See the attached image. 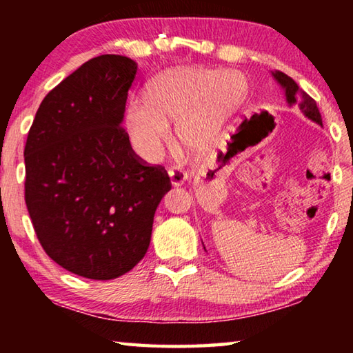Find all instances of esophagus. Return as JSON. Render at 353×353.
I'll list each match as a JSON object with an SVG mask.
<instances>
[{"label": "esophagus", "instance_id": "1", "mask_svg": "<svg viewBox=\"0 0 353 353\" xmlns=\"http://www.w3.org/2000/svg\"><path fill=\"white\" fill-rule=\"evenodd\" d=\"M168 176H170L171 185H174V187H181V185H183L185 182L188 181L187 172H183L182 170H179V168L170 170V171H168Z\"/></svg>", "mask_w": 353, "mask_h": 353}]
</instances>
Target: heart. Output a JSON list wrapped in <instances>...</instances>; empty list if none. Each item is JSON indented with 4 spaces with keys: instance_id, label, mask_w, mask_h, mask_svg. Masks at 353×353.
I'll return each mask as SVG.
<instances>
[{
    "instance_id": "b5f03b06",
    "label": "heart",
    "mask_w": 353,
    "mask_h": 353,
    "mask_svg": "<svg viewBox=\"0 0 353 353\" xmlns=\"http://www.w3.org/2000/svg\"><path fill=\"white\" fill-rule=\"evenodd\" d=\"M246 97V79L236 71L174 68L155 77L148 101H130L124 110V129L130 146L148 163L162 157L171 121L179 143L207 151Z\"/></svg>"
}]
</instances>
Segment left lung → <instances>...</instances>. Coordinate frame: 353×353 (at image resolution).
<instances>
[{
    "mask_svg": "<svg viewBox=\"0 0 353 353\" xmlns=\"http://www.w3.org/2000/svg\"><path fill=\"white\" fill-rule=\"evenodd\" d=\"M271 74L274 77V81H276L279 85L282 87V90L285 93V99H286V103H288V105H297L308 119H312L313 123L322 126V117H321L318 105H316V101L310 97V94L303 92L302 88L294 82V79L290 77L288 74H285L279 70L271 71Z\"/></svg>",
    "mask_w": 353,
    "mask_h": 353,
    "instance_id": "left-lung-1",
    "label": "left lung"
}]
</instances>
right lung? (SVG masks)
<instances>
[{
  "mask_svg": "<svg viewBox=\"0 0 353 353\" xmlns=\"http://www.w3.org/2000/svg\"><path fill=\"white\" fill-rule=\"evenodd\" d=\"M139 65L103 54L41 101L25 146V201L45 252L93 280L129 272L151 243L154 214L171 190L160 166L132 151L121 128Z\"/></svg>",
  "mask_w": 353,
  "mask_h": 353,
  "instance_id": "add662e5",
  "label": "right lung"
}]
</instances>
